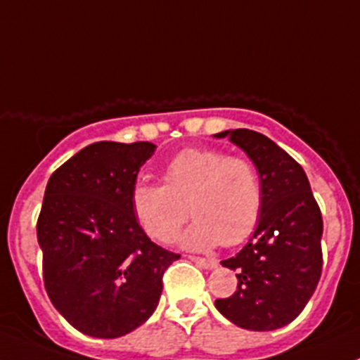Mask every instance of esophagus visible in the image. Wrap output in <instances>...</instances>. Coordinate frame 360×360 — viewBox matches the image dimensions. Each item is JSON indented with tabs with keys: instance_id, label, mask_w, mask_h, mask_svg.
<instances>
[{
	"instance_id": "esophagus-1",
	"label": "esophagus",
	"mask_w": 360,
	"mask_h": 360,
	"mask_svg": "<svg viewBox=\"0 0 360 360\" xmlns=\"http://www.w3.org/2000/svg\"><path fill=\"white\" fill-rule=\"evenodd\" d=\"M191 261L198 264L200 268H205V270H214L217 266V261L214 259H205V257H197V256H190Z\"/></svg>"
}]
</instances>
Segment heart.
<instances>
[{
	"mask_svg": "<svg viewBox=\"0 0 360 360\" xmlns=\"http://www.w3.org/2000/svg\"><path fill=\"white\" fill-rule=\"evenodd\" d=\"M162 176L163 184L139 181L130 193L137 221L155 240L169 242L188 210L195 217L181 235L188 249L240 244L256 228L263 191L249 160L224 157L209 148H186L167 162Z\"/></svg>",
	"mask_w": 360,
	"mask_h": 360,
	"instance_id": "obj_1",
	"label": "heart"
}]
</instances>
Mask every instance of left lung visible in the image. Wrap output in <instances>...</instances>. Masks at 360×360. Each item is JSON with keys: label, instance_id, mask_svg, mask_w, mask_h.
I'll return each mask as SVG.
<instances>
[{"label": "left lung", "instance_id": "left-lung-1", "mask_svg": "<svg viewBox=\"0 0 360 360\" xmlns=\"http://www.w3.org/2000/svg\"><path fill=\"white\" fill-rule=\"evenodd\" d=\"M216 139L240 148L259 176L263 205L240 252L221 264L237 271V291L216 308L238 328L274 331L307 307L322 271V216L300 163L266 136L224 130Z\"/></svg>", "mask_w": 360, "mask_h": 360}]
</instances>
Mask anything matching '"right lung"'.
I'll return each mask as SVG.
<instances>
[{
	"label": "right lung",
	"mask_w": 360,
	"mask_h": 360,
	"mask_svg": "<svg viewBox=\"0 0 360 360\" xmlns=\"http://www.w3.org/2000/svg\"><path fill=\"white\" fill-rule=\"evenodd\" d=\"M153 143L101 141L50 176L38 217L43 281L56 310L83 335L120 338L157 310L163 271L179 259L150 240L130 203Z\"/></svg>",
	"instance_id": "right-lung-1"
}]
</instances>
